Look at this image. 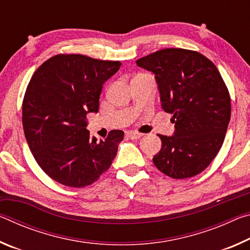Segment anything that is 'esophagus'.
I'll use <instances>...</instances> for the list:
<instances>
[{
  "label": "esophagus",
  "instance_id": "1",
  "mask_svg": "<svg viewBox=\"0 0 250 250\" xmlns=\"http://www.w3.org/2000/svg\"><path fill=\"white\" fill-rule=\"evenodd\" d=\"M126 137L130 138L131 140H138L142 137L141 133H137V132H126Z\"/></svg>",
  "mask_w": 250,
  "mask_h": 250
}]
</instances>
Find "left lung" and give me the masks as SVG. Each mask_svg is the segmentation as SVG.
Instances as JSON below:
<instances>
[{
	"mask_svg": "<svg viewBox=\"0 0 250 250\" xmlns=\"http://www.w3.org/2000/svg\"><path fill=\"white\" fill-rule=\"evenodd\" d=\"M154 74L161 107L173 116V135L159 137L162 147L153 163L173 179L197 175L223 146L230 120V97L213 62L183 48H166L137 61Z\"/></svg>",
	"mask_w": 250,
	"mask_h": 250,
	"instance_id": "8db88e82",
	"label": "left lung"
}]
</instances>
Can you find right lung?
<instances>
[{"instance_id": "add662e5", "label": "right lung", "mask_w": 250, "mask_h": 250, "mask_svg": "<svg viewBox=\"0 0 250 250\" xmlns=\"http://www.w3.org/2000/svg\"><path fill=\"white\" fill-rule=\"evenodd\" d=\"M121 66L83 55H56L39 67L23 100V128L36 162L69 188L90 185L116 158L121 130L98 140L86 129L87 113L99 110L104 83Z\"/></svg>"}]
</instances>
